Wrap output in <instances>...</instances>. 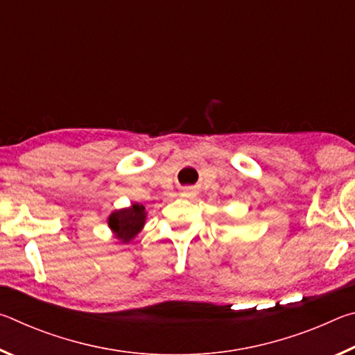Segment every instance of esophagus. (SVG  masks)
Returning <instances> with one entry per match:
<instances>
[{"instance_id":"obj_1","label":"esophagus","mask_w":355,"mask_h":355,"mask_svg":"<svg viewBox=\"0 0 355 355\" xmlns=\"http://www.w3.org/2000/svg\"><path fill=\"white\" fill-rule=\"evenodd\" d=\"M196 196V191L192 188H183L182 191V197H186V199H189V197H194Z\"/></svg>"}]
</instances>
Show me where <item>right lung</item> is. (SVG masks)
I'll return each mask as SVG.
<instances>
[{"instance_id":"right-lung-1","label":"right lung","mask_w":355,"mask_h":355,"mask_svg":"<svg viewBox=\"0 0 355 355\" xmlns=\"http://www.w3.org/2000/svg\"><path fill=\"white\" fill-rule=\"evenodd\" d=\"M147 211L141 203H133L127 208H120L107 216V227L111 228L114 238L119 243L128 244L139 235V232L146 225Z\"/></svg>"}]
</instances>
